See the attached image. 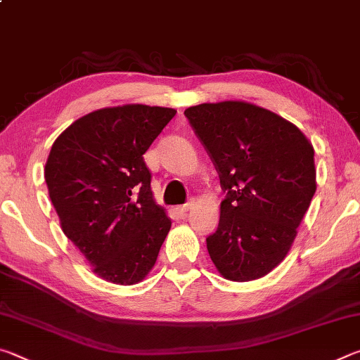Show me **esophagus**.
<instances>
[{
  "label": "esophagus",
  "mask_w": 360,
  "mask_h": 360,
  "mask_svg": "<svg viewBox=\"0 0 360 360\" xmlns=\"http://www.w3.org/2000/svg\"><path fill=\"white\" fill-rule=\"evenodd\" d=\"M192 206H193V202H192V200H191V202H187L186 205L179 206V208H178V212L181 214V217H184V216L187 214V211H188V210H192Z\"/></svg>",
  "instance_id": "34e87169"
}]
</instances>
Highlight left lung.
<instances>
[{
  "label": "left lung",
  "mask_w": 360,
  "mask_h": 360,
  "mask_svg": "<svg viewBox=\"0 0 360 360\" xmlns=\"http://www.w3.org/2000/svg\"><path fill=\"white\" fill-rule=\"evenodd\" d=\"M184 115L221 179L217 230L206 238L224 278L252 281L281 264L316 192L314 149L294 124L245 101Z\"/></svg>",
  "instance_id": "obj_1"
}]
</instances>
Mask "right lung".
I'll use <instances>...</instances> for the list:
<instances>
[{"label":"right lung","mask_w":360,"mask_h":360,"mask_svg":"<svg viewBox=\"0 0 360 360\" xmlns=\"http://www.w3.org/2000/svg\"><path fill=\"white\" fill-rule=\"evenodd\" d=\"M176 111L127 105L71 124L46 163L49 197L65 235L109 283H139L154 266L172 221L152 198L144 152Z\"/></svg>","instance_id":"right-lung-1"}]
</instances>
